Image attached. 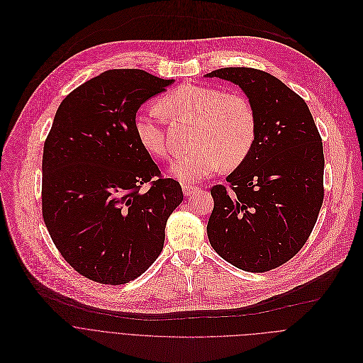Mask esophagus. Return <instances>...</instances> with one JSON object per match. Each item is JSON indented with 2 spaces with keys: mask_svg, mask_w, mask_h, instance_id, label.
I'll return each instance as SVG.
<instances>
[{
  "mask_svg": "<svg viewBox=\"0 0 363 363\" xmlns=\"http://www.w3.org/2000/svg\"><path fill=\"white\" fill-rule=\"evenodd\" d=\"M197 191H199L197 187L189 186V184H183V193H184V196H194Z\"/></svg>",
  "mask_w": 363,
  "mask_h": 363,
  "instance_id": "esophagus-1",
  "label": "esophagus"
}]
</instances>
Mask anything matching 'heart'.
<instances>
[{
    "label": "heart",
    "instance_id": "obj_1",
    "mask_svg": "<svg viewBox=\"0 0 363 363\" xmlns=\"http://www.w3.org/2000/svg\"><path fill=\"white\" fill-rule=\"evenodd\" d=\"M159 109L172 120L194 124L190 140L194 149L174 159L169 167V173L180 182H199L220 166L236 167L253 147L256 116L249 100L240 94H226L207 86L182 84L159 100ZM160 112L137 113L134 131L141 146L152 156L164 157V118Z\"/></svg>",
    "mask_w": 363,
    "mask_h": 363
}]
</instances>
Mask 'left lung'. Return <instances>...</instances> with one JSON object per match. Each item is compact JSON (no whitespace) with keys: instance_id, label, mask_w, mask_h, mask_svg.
<instances>
[{"instance_id":"1","label":"left lung","mask_w":363,"mask_h":363,"mask_svg":"<svg viewBox=\"0 0 363 363\" xmlns=\"http://www.w3.org/2000/svg\"><path fill=\"white\" fill-rule=\"evenodd\" d=\"M206 77L239 86L256 116L247 157L210 189L207 236L217 255L246 272H267L306 243L323 203V144L305 100L269 72L226 67Z\"/></svg>"}]
</instances>
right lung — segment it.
I'll return each mask as SVG.
<instances>
[{"instance_id": "right-lung-1", "label": "right lung", "mask_w": 363, "mask_h": 363, "mask_svg": "<svg viewBox=\"0 0 363 363\" xmlns=\"http://www.w3.org/2000/svg\"><path fill=\"white\" fill-rule=\"evenodd\" d=\"M173 83L137 68L108 69L71 91L55 113L43 153V217L65 262L90 280L128 283L163 250L183 191L160 177L134 117Z\"/></svg>"}]
</instances>
